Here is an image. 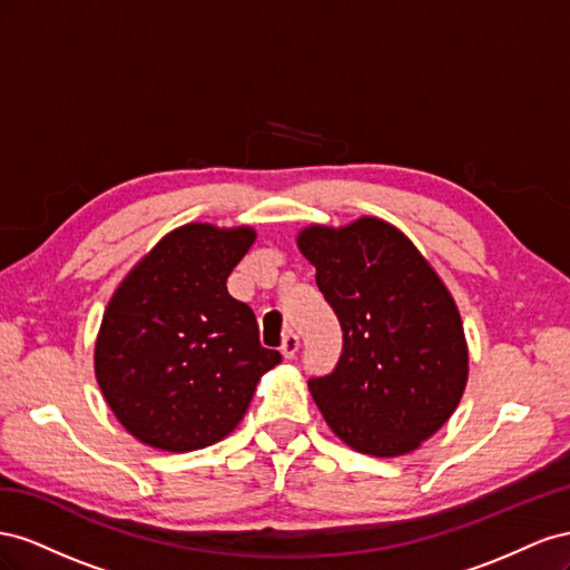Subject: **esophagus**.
<instances>
[{
  "label": "esophagus",
  "instance_id": "1",
  "mask_svg": "<svg viewBox=\"0 0 570 570\" xmlns=\"http://www.w3.org/2000/svg\"><path fill=\"white\" fill-rule=\"evenodd\" d=\"M298 346H301L298 334L296 332H286L284 338H282V353H284V357H288V361H291V357L298 353Z\"/></svg>",
  "mask_w": 570,
  "mask_h": 570
}]
</instances>
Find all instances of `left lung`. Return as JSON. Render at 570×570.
Listing matches in <instances>:
<instances>
[{
    "instance_id": "1",
    "label": "left lung",
    "mask_w": 570,
    "mask_h": 570,
    "mask_svg": "<svg viewBox=\"0 0 570 570\" xmlns=\"http://www.w3.org/2000/svg\"><path fill=\"white\" fill-rule=\"evenodd\" d=\"M298 248L344 332L334 370L307 382L324 420L370 456L417 449L456 411L465 389L456 303L413 243L382 219L311 226Z\"/></svg>"
}]
</instances>
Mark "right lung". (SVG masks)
Returning a JSON list of instances; mask_svg holds the SVG:
<instances>
[{
  "mask_svg": "<svg viewBox=\"0 0 570 570\" xmlns=\"http://www.w3.org/2000/svg\"><path fill=\"white\" fill-rule=\"evenodd\" d=\"M248 226L186 224L161 238L111 296L95 375L114 415L142 444L195 451L246 413L282 353L259 344L255 313L226 279L253 246Z\"/></svg>",
  "mask_w": 570,
  "mask_h": 570,
  "instance_id": "1",
  "label": "right lung"
}]
</instances>
